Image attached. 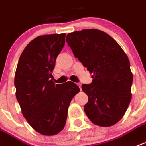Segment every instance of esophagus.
<instances>
[{"instance_id": "obj_1", "label": "esophagus", "mask_w": 146, "mask_h": 146, "mask_svg": "<svg viewBox=\"0 0 146 146\" xmlns=\"http://www.w3.org/2000/svg\"><path fill=\"white\" fill-rule=\"evenodd\" d=\"M77 85L79 86V88H80V90H81V88H82V84L81 83H77Z\"/></svg>"}]
</instances>
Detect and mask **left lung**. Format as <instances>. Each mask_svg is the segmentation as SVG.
Returning <instances> with one entry per match:
<instances>
[{"mask_svg":"<svg viewBox=\"0 0 146 146\" xmlns=\"http://www.w3.org/2000/svg\"><path fill=\"white\" fill-rule=\"evenodd\" d=\"M66 40L74 56L93 73L92 83L82 85L88 97L85 114L96 125H114L132 98L133 74L127 54L112 36L98 29L69 33Z\"/></svg>","mask_w":146,"mask_h":146,"instance_id":"8db88e82","label":"left lung"}]
</instances>
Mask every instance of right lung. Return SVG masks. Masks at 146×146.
<instances>
[{"mask_svg": "<svg viewBox=\"0 0 146 146\" xmlns=\"http://www.w3.org/2000/svg\"><path fill=\"white\" fill-rule=\"evenodd\" d=\"M66 34L36 37L22 52L15 70V96L32 128L52 136L64 129L71 100L79 92L72 82L55 84L52 74L65 44Z\"/></svg>", "mask_w": 146, "mask_h": 146, "instance_id": "obj_1", "label": "right lung"}]
</instances>
